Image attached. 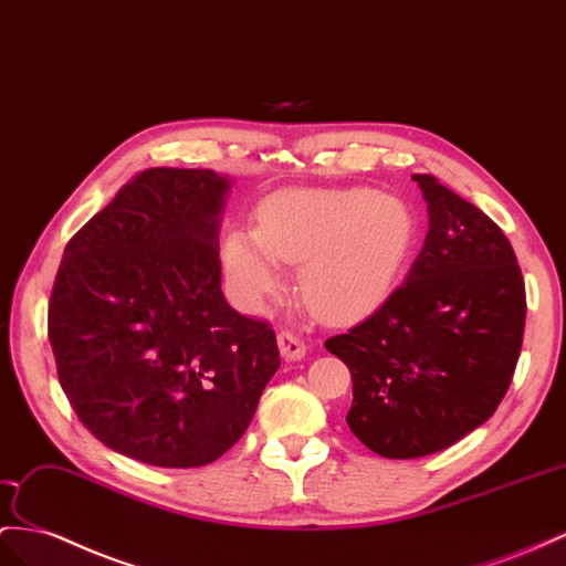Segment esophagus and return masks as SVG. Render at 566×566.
Returning a JSON list of instances; mask_svg holds the SVG:
<instances>
[{"instance_id":"obj_1","label":"esophagus","mask_w":566,"mask_h":566,"mask_svg":"<svg viewBox=\"0 0 566 566\" xmlns=\"http://www.w3.org/2000/svg\"><path fill=\"white\" fill-rule=\"evenodd\" d=\"M277 344H280V352L286 360H301L306 356V344H303L301 337H296L294 332H280L277 335Z\"/></svg>"}]
</instances>
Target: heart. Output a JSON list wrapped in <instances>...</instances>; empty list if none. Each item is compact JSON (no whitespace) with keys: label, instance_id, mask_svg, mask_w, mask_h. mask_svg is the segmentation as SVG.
Returning <instances> with one entry per match:
<instances>
[{"label":"heart","instance_id":"1","mask_svg":"<svg viewBox=\"0 0 566 566\" xmlns=\"http://www.w3.org/2000/svg\"><path fill=\"white\" fill-rule=\"evenodd\" d=\"M418 243L409 202L378 188H282L258 206V229L227 231L222 265L243 308L258 311L301 263V292L332 323H354L395 294Z\"/></svg>","mask_w":566,"mask_h":566}]
</instances>
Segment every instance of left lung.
Returning <instances> with one entry per match:
<instances>
[{
    "mask_svg": "<svg viewBox=\"0 0 566 566\" xmlns=\"http://www.w3.org/2000/svg\"><path fill=\"white\" fill-rule=\"evenodd\" d=\"M428 237L409 277L325 349L352 370V432L375 454L416 459L495 413L524 339L526 289L510 239L430 174Z\"/></svg>",
    "mask_w": 566,
    "mask_h": 566,
    "instance_id": "1",
    "label": "left lung"
}]
</instances>
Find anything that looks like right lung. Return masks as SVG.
Returning a JSON list of instances; mask_svg holds the SVG:
<instances>
[{"instance_id":"right-lung-1","label":"right lung","mask_w":566,"mask_h":566,"mask_svg":"<svg viewBox=\"0 0 566 566\" xmlns=\"http://www.w3.org/2000/svg\"><path fill=\"white\" fill-rule=\"evenodd\" d=\"M231 177L145 169L66 243L48 332L64 395L114 452L150 467L220 459L280 368L274 332L222 294Z\"/></svg>"}]
</instances>
